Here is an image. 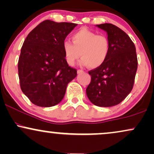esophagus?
Returning <instances> with one entry per match:
<instances>
[{"label": "esophagus", "instance_id": "obj_1", "mask_svg": "<svg viewBox=\"0 0 154 154\" xmlns=\"http://www.w3.org/2000/svg\"><path fill=\"white\" fill-rule=\"evenodd\" d=\"M77 73H78V74L84 73V71L82 70V69H77Z\"/></svg>", "mask_w": 154, "mask_h": 154}]
</instances>
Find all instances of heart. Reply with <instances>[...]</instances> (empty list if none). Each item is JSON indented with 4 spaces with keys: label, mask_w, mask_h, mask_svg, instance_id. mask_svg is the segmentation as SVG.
<instances>
[{
    "label": "heart",
    "mask_w": 154,
    "mask_h": 154,
    "mask_svg": "<svg viewBox=\"0 0 154 154\" xmlns=\"http://www.w3.org/2000/svg\"><path fill=\"white\" fill-rule=\"evenodd\" d=\"M72 42L65 40L63 51L68 65L72 66L79 57L82 66L97 68L106 61L110 52V42L106 36L97 35L86 28H82L72 36Z\"/></svg>",
    "instance_id": "1"
}]
</instances>
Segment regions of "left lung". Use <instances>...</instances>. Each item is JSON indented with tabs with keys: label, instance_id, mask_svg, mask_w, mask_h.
Listing matches in <instances>:
<instances>
[{
	"label": "left lung",
	"instance_id": "1",
	"mask_svg": "<svg viewBox=\"0 0 154 154\" xmlns=\"http://www.w3.org/2000/svg\"><path fill=\"white\" fill-rule=\"evenodd\" d=\"M107 33L110 52L100 67L89 71L91 82L86 93L90 102L102 107L122 102L133 89L137 70L136 48L129 35L110 23L97 25Z\"/></svg>",
	"mask_w": 154,
	"mask_h": 154
}]
</instances>
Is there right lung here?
<instances>
[{
	"label": "right lung",
	"mask_w": 154,
	"mask_h": 154,
	"mask_svg": "<svg viewBox=\"0 0 154 154\" xmlns=\"http://www.w3.org/2000/svg\"><path fill=\"white\" fill-rule=\"evenodd\" d=\"M72 23L46 20L28 35L18 60L21 90L32 104L53 106L63 100L77 70L68 65L63 43L77 26Z\"/></svg>",
	"instance_id": "right-lung-1"
}]
</instances>
